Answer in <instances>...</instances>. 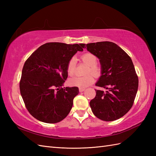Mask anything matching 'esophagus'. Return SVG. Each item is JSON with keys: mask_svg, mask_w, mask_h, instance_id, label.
Segmentation results:
<instances>
[{"mask_svg": "<svg viewBox=\"0 0 156 156\" xmlns=\"http://www.w3.org/2000/svg\"><path fill=\"white\" fill-rule=\"evenodd\" d=\"M84 90H85V88H79V92H84Z\"/></svg>", "mask_w": 156, "mask_h": 156, "instance_id": "1", "label": "esophagus"}]
</instances>
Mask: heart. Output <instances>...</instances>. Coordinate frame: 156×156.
<instances>
[{
  "label": "heart",
  "instance_id": "1",
  "mask_svg": "<svg viewBox=\"0 0 156 156\" xmlns=\"http://www.w3.org/2000/svg\"><path fill=\"white\" fill-rule=\"evenodd\" d=\"M81 59L86 64L89 66L87 70V74H91L96 77L100 76L101 69L97 65V58L91 54V53H86L81 56ZM76 68V59L72 58L68 62L66 71L69 76H73L75 73ZM92 75L89 74L86 76H74L69 79L68 84L71 87H76L78 88H86L88 86L93 84L94 81V77Z\"/></svg>",
  "mask_w": 156,
  "mask_h": 156
}]
</instances>
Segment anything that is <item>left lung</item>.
<instances>
[{"label": "left lung", "instance_id": "left-lung-1", "mask_svg": "<svg viewBox=\"0 0 156 156\" xmlns=\"http://www.w3.org/2000/svg\"><path fill=\"white\" fill-rule=\"evenodd\" d=\"M82 45L99 59L101 75L96 86L107 90H95L96 97L90 102L92 112L105 121L120 119L132 107L137 92L139 80L133 62L115 43L101 41Z\"/></svg>", "mask_w": 156, "mask_h": 156}]
</instances>
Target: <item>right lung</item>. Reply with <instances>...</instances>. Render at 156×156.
I'll use <instances>...</instances> for the list:
<instances>
[{"label": "right lung", "mask_w": 156, "mask_h": 156, "mask_svg": "<svg viewBox=\"0 0 156 156\" xmlns=\"http://www.w3.org/2000/svg\"><path fill=\"white\" fill-rule=\"evenodd\" d=\"M82 44L51 42L41 45L26 60L22 69L20 92L33 117L39 121L56 123L70 112L78 87L62 88L68 78V62Z\"/></svg>", "instance_id": "1"}]
</instances>
